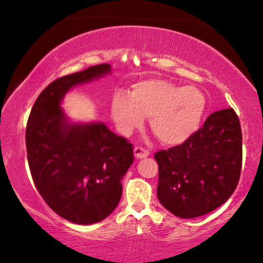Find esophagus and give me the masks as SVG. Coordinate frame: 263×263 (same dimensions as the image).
I'll return each mask as SVG.
<instances>
[{
	"label": "esophagus",
	"mask_w": 263,
	"mask_h": 263,
	"mask_svg": "<svg viewBox=\"0 0 263 263\" xmlns=\"http://www.w3.org/2000/svg\"><path fill=\"white\" fill-rule=\"evenodd\" d=\"M134 154L136 158H139V159H141V158H146L149 156V151L143 148V147H140V146H136L134 148Z\"/></svg>",
	"instance_id": "esophagus-1"
}]
</instances>
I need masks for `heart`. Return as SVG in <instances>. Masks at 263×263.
<instances>
[{"mask_svg":"<svg viewBox=\"0 0 263 263\" xmlns=\"http://www.w3.org/2000/svg\"><path fill=\"white\" fill-rule=\"evenodd\" d=\"M206 98L194 86H178L166 80L138 82L130 95L118 91L111 102V116L118 130L130 135L149 117L154 135L166 145L188 140L199 128Z\"/></svg>","mask_w":263,"mask_h":263,"instance_id":"1","label":"heart"}]
</instances>
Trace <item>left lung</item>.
Masks as SVG:
<instances>
[{
	"label": "left lung",
	"mask_w": 263,
	"mask_h": 263,
	"mask_svg": "<svg viewBox=\"0 0 263 263\" xmlns=\"http://www.w3.org/2000/svg\"><path fill=\"white\" fill-rule=\"evenodd\" d=\"M242 157V129L235 110L215 111L181 145L154 154L158 199L178 218L210 213L235 192Z\"/></svg>",
	"instance_id": "obj_1"
}]
</instances>
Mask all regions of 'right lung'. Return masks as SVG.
<instances>
[{
	"label": "right lung",
	"mask_w": 263,
	"mask_h": 263,
	"mask_svg": "<svg viewBox=\"0 0 263 263\" xmlns=\"http://www.w3.org/2000/svg\"><path fill=\"white\" fill-rule=\"evenodd\" d=\"M110 71V64H97L52 81L27 121V160L35 188L56 214L75 224L102 221L116 208L121 181L134 161L127 139L104 123H68L60 106L73 86Z\"/></svg>",
	"instance_id": "right-lung-1"
}]
</instances>
